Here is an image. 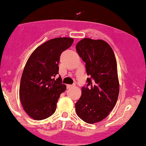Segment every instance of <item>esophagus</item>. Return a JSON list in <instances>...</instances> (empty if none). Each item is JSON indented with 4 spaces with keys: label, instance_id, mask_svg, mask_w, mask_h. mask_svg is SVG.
I'll list each match as a JSON object with an SVG mask.
<instances>
[{
    "label": "esophagus",
    "instance_id": "34e87169",
    "mask_svg": "<svg viewBox=\"0 0 146 146\" xmlns=\"http://www.w3.org/2000/svg\"><path fill=\"white\" fill-rule=\"evenodd\" d=\"M73 86H73V85H71V84H67V85H66V88H67L68 89V88H71L73 87Z\"/></svg>",
    "mask_w": 146,
    "mask_h": 146
}]
</instances>
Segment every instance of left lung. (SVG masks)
Returning a JSON list of instances; mask_svg holds the SVG:
<instances>
[{
    "mask_svg": "<svg viewBox=\"0 0 146 146\" xmlns=\"http://www.w3.org/2000/svg\"><path fill=\"white\" fill-rule=\"evenodd\" d=\"M76 50L86 63L89 78L75 103V111L86 123H96L110 114L118 98L116 59L110 45L101 39L83 38L76 45Z\"/></svg>",
    "mask_w": 146,
    "mask_h": 146,
    "instance_id": "8db88e82",
    "label": "left lung"
}]
</instances>
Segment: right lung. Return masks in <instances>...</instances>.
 Returning <instances> with one entry per match:
<instances>
[{
    "mask_svg": "<svg viewBox=\"0 0 146 146\" xmlns=\"http://www.w3.org/2000/svg\"><path fill=\"white\" fill-rule=\"evenodd\" d=\"M73 43V38L58 37L43 43L26 62L20 85V98L26 113L36 120L51 116L61 93L66 90L58 74L61 54Z\"/></svg>",
    "mask_w": 146,
    "mask_h": 146,
    "instance_id": "1",
    "label": "right lung"
}]
</instances>
